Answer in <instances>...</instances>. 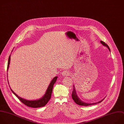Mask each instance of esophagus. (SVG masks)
<instances>
[{
	"label": "esophagus",
	"instance_id": "obj_1",
	"mask_svg": "<svg viewBox=\"0 0 124 124\" xmlns=\"http://www.w3.org/2000/svg\"><path fill=\"white\" fill-rule=\"evenodd\" d=\"M69 73H70L69 72V71H67V70H64V71H63L62 72V76H68V75H69Z\"/></svg>",
	"mask_w": 124,
	"mask_h": 124
}]
</instances>
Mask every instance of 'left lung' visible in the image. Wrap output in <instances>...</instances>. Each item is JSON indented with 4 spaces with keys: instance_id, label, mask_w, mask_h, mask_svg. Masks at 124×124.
Listing matches in <instances>:
<instances>
[{
    "instance_id": "1",
    "label": "left lung",
    "mask_w": 124,
    "mask_h": 124,
    "mask_svg": "<svg viewBox=\"0 0 124 124\" xmlns=\"http://www.w3.org/2000/svg\"><path fill=\"white\" fill-rule=\"evenodd\" d=\"M101 43L104 46L107 47L108 48V49L110 51V48L109 47V46L107 44H106L105 42L103 41H101ZM72 99L73 100H74V101L75 102L76 104H78V105H80V106H91V105H95V104H97L98 103H101V102H102L103 101V100L98 102L97 103H86L83 101H82V100H80V99H79V98L78 97V95H77V93H76V90H75V86H74V85H73V91H72Z\"/></svg>"
}]
</instances>
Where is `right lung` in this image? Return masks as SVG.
Instances as JSON below:
<instances>
[{
	"instance_id": "1",
	"label": "right lung",
	"mask_w": 124,
	"mask_h": 124,
	"mask_svg": "<svg viewBox=\"0 0 124 124\" xmlns=\"http://www.w3.org/2000/svg\"><path fill=\"white\" fill-rule=\"evenodd\" d=\"M10 59H11V56L10 55L8 59V65H7V71L9 68L10 62ZM58 78V77L56 76L52 79L51 82L50 83V85L48 86L46 92L43 97L42 98H40L39 100H34V101H30V100H27L26 99H24L23 98H21V97H19L18 95H17L11 89V91L13 92V93L18 98V99L24 105L29 107H31L33 108H40L42 107H44L45 106L47 103L48 102V101L50 100L51 97V94L53 90V88L54 84L56 83L57 79Z\"/></svg>"
}]
</instances>
